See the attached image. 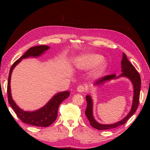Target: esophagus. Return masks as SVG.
<instances>
[{
	"label": "esophagus",
	"instance_id": "34e87169",
	"mask_svg": "<svg viewBox=\"0 0 150 150\" xmlns=\"http://www.w3.org/2000/svg\"><path fill=\"white\" fill-rule=\"evenodd\" d=\"M85 89H86L85 87L83 85H80L78 88H77V91H78L79 93H83L85 91Z\"/></svg>",
	"mask_w": 150,
	"mask_h": 150
}]
</instances>
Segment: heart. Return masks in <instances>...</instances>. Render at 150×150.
I'll return each mask as SVG.
<instances>
[{
	"label": "heart",
	"mask_w": 150,
	"mask_h": 150,
	"mask_svg": "<svg viewBox=\"0 0 150 150\" xmlns=\"http://www.w3.org/2000/svg\"><path fill=\"white\" fill-rule=\"evenodd\" d=\"M74 65L77 69L81 71L89 70L95 66L91 75L93 78H98L105 72L108 63L99 54H84L76 57Z\"/></svg>",
	"instance_id": "b5f03b06"
}]
</instances>
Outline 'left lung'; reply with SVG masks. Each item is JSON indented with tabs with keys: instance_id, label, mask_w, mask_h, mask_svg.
I'll return each mask as SVG.
<instances>
[{
	"instance_id": "8db88e82",
	"label": "left lung",
	"mask_w": 150,
	"mask_h": 150,
	"mask_svg": "<svg viewBox=\"0 0 150 150\" xmlns=\"http://www.w3.org/2000/svg\"><path fill=\"white\" fill-rule=\"evenodd\" d=\"M121 72L122 73L117 76L116 74L108 75L106 76L103 77L100 79L97 80V82L94 83V86H100L103 85L105 83L110 81L112 79H116L117 78L125 77L130 80L133 86V103L131 106L130 111L128 112L123 119L119 121L118 122H115L113 124L105 125L101 124L98 122L94 119L93 116V101L91 96L90 95H87L86 97V101H87V108L85 111V114L87 118L88 119L90 125L93 128L99 130H104L109 129L112 128H116L120 126L123 125L125 122L128 121L130 117L132 116L134 112L137 111L139 99V94H140V88H141V78L139 74L138 71L136 70L135 67L131 64V62L128 61L126 54L123 53L122 54V61H121Z\"/></svg>"
}]
</instances>
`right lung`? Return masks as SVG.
Segmentation results:
<instances>
[{
  "mask_svg": "<svg viewBox=\"0 0 150 150\" xmlns=\"http://www.w3.org/2000/svg\"><path fill=\"white\" fill-rule=\"evenodd\" d=\"M49 49H50L49 46H44V45L35 46L29 49L24 55L20 57L19 59H18L13 63L10 69L8 78L7 95L8 103L22 122L35 126L47 127L53 123L57 118L59 106L66 98L69 96L70 92L66 91L57 93L50 99L46 105H44L39 110L33 111H24L18 106L12 99L11 89V75L15 67L20 63L22 59L30 57H39L42 55Z\"/></svg>",
  "mask_w": 150,
  "mask_h": 150,
  "instance_id": "obj_1",
  "label": "right lung"
}]
</instances>
